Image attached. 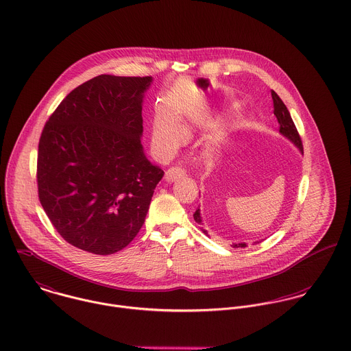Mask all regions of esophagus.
Returning a JSON list of instances; mask_svg holds the SVG:
<instances>
[{
    "mask_svg": "<svg viewBox=\"0 0 351 351\" xmlns=\"http://www.w3.org/2000/svg\"><path fill=\"white\" fill-rule=\"evenodd\" d=\"M186 175V171L180 167H171L167 172H165V180L167 182H175L180 178H183Z\"/></svg>",
    "mask_w": 351,
    "mask_h": 351,
    "instance_id": "1",
    "label": "esophagus"
}]
</instances>
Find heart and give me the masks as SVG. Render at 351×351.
<instances>
[{
    "label": "heart",
    "instance_id": "heart-1",
    "mask_svg": "<svg viewBox=\"0 0 351 351\" xmlns=\"http://www.w3.org/2000/svg\"><path fill=\"white\" fill-rule=\"evenodd\" d=\"M189 128L179 125L167 117H157L153 123L152 141L158 152L162 154H172L186 140Z\"/></svg>",
    "mask_w": 351,
    "mask_h": 351
}]
</instances>
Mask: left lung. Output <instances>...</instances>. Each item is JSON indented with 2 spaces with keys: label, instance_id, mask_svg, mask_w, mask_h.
Returning <instances> with one entry per match:
<instances>
[{
  "label": "left lung",
  "instance_id": "8db88e82",
  "mask_svg": "<svg viewBox=\"0 0 351 351\" xmlns=\"http://www.w3.org/2000/svg\"><path fill=\"white\" fill-rule=\"evenodd\" d=\"M271 96H273V103H274V115L277 117V121L280 123V134L283 137H286L287 140L291 141L298 147V150L301 153H304L302 142H301V138L298 136V132H297V129L294 126V122H293V119L290 117L289 110L286 108V106L280 100V96L274 90H271ZM194 219H195V222H198L201 225L202 232L208 233V230H205L204 226H202L204 222H202V215H201V210L199 209H197V211L194 213ZM232 247L233 248H244V247H247V244L245 243H234V244H232Z\"/></svg>",
  "mask_w": 351,
  "mask_h": 351
}]
</instances>
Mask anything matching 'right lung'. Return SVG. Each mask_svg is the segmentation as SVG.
<instances>
[{"instance_id": "1", "label": "right lung", "mask_w": 351, "mask_h": 351, "mask_svg": "<svg viewBox=\"0 0 351 351\" xmlns=\"http://www.w3.org/2000/svg\"><path fill=\"white\" fill-rule=\"evenodd\" d=\"M152 81L100 74L73 89L45 125L39 201L57 232L82 251L111 255L129 245L164 176L141 143Z\"/></svg>"}]
</instances>
